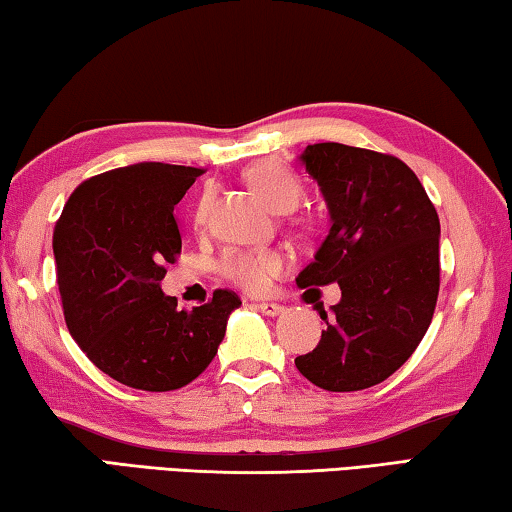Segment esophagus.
<instances>
[{
    "instance_id": "1",
    "label": "esophagus",
    "mask_w": 512,
    "mask_h": 512,
    "mask_svg": "<svg viewBox=\"0 0 512 512\" xmlns=\"http://www.w3.org/2000/svg\"><path fill=\"white\" fill-rule=\"evenodd\" d=\"M254 306H256L258 311H261L263 315H267V317H276V315L283 313V306L272 304V301H256Z\"/></svg>"
}]
</instances>
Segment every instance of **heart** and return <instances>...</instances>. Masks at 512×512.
I'll return each mask as SVG.
<instances>
[{
	"instance_id": "obj_1",
	"label": "heart",
	"mask_w": 512,
	"mask_h": 512,
	"mask_svg": "<svg viewBox=\"0 0 512 512\" xmlns=\"http://www.w3.org/2000/svg\"><path fill=\"white\" fill-rule=\"evenodd\" d=\"M245 179L267 206L288 213L299 204L304 186L295 172L279 161H258L245 170ZM195 222H204V204L199 206ZM288 258L279 249H231L226 251L220 270L238 288L263 295L272 288L276 276L286 270Z\"/></svg>"
}]
</instances>
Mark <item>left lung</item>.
I'll return each instance as SVG.
<instances>
[{
	"label": "left lung",
	"mask_w": 512,
	"mask_h": 512,
	"mask_svg": "<svg viewBox=\"0 0 512 512\" xmlns=\"http://www.w3.org/2000/svg\"><path fill=\"white\" fill-rule=\"evenodd\" d=\"M331 215L329 236L297 276L304 299L338 283L342 297L297 370L329 392L388 379L420 345L440 290V220L420 179L397 156L317 142L299 156ZM316 288L313 289L312 286Z\"/></svg>",
	"instance_id": "left-lung-1"
}]
</instances>
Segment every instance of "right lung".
Here are the masks:
<instances>
[{
  "label": "right lung",
  "mask_w": 512,
  "mask_h": 512,
  "mask_svg": "<svg viewBox=\"0 0 512 512\" xmlns=\"http://www.w3.org/2000/svg\"><path fill=\"white\" fill-rule=\"evenodd\" d=\"M204 170L136 163L97 174L72 192L54 226L65 324L99 370L129 388L179 390L211 365L233 290L192 311L163 295L165 265L181 254L174 206Z\"/></svg>",
  "instance_id": "obj_1"
}]
</instances>
